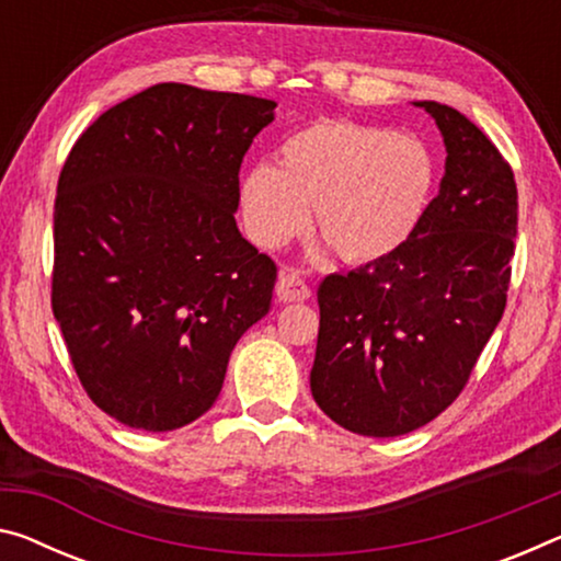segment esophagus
Segmentation results:
<instances>
[{"instance_id":"1","label":"esophagus","mask_w":561,"mask_h":561,"mask_svg":"<svg viewBox=\"0 0 561 561\" xmlns=\"http://www.w3.org/2000/svg\"><path fill=\"white\" fill-rule=\"evenodd\" d=\"M275 296H278L280 304H300V300L310 298V288L300 275L280 273L278 283H275Z\"/></svg>"}]
</instances>
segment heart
Returning <instances> with one entry per match:
<instances>
[{
	"instance_id": "1",
	"label": "heart",
	"mask_w": 561,
	"mask_h": 561,
	"mask_svg": "<svg viewBox=\"0 0 561 561\" xmlns=\"http://www.w3.org/2000/svg\"><path fill=\"white\" fill-rule=\"evenodd\" d=\"M434 158L413 135L389 127L316 119L240 180V215L257 245L280 248L316 228L341 257L374 263L407 243L434 191Z\"/></svg>"
}]
</instances>
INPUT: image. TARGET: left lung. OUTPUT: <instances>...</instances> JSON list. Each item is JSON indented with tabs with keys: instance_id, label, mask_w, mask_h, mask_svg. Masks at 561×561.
Returning a JSON list of instances; mask_svg holds the SVG:
<instances>
[{
	"instance_id": "1",
	"label": "left lung",
	"mask_w": 561,
	"mask_h": 561,
	"mask_svg": "<svg viewBox=\"0 0 561 561\" xmlns=\"http://www.w3.org/2000/svg\"><path fill=\"white\" fill-rule=\"evenodd\" d=\"M426 110L444 137L438 195L399 251L318 288L321 329L310 393L360 436H401L461 393L502 321L516 238V183L459 110Z\"/></svg>"
}]
</instances>
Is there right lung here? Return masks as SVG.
<instances>
[{
  "instance_id": "right-lung-1",
  "label": "right lung",
  "mask_w": 561,
  "mask_h": 561,
  "mask_svg": "<svg viewBox=\"0 0 561 561\" xmlns=\"http://www.w3.org/2000/svg\"><path fill=\"white\" fill-rule=\"evenodd\" d=\"M275 107L154 84L102 112L59 172L51 310L84 391L119 424L201 419L268 313L275 263L236 210L240 162Z\"/></svg>"
}]
</instances>
